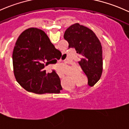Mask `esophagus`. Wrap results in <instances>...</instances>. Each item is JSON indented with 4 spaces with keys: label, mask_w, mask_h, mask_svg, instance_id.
<instances>
[{
    "label": "esophagus",
    "mask_w": 129,
    "mask_h": 129,
    "mask_svg": "<svg viewBox=\"0 0 129 129\" xmlns=\"http://www.w3.org/2000/svg\"><path fill=\"white\" fill-rule=\"evenodd\" d=\"M63 56H64V55H63Z\"/></svg>",
    "instance_id": "34e87169"
}]
</instances>
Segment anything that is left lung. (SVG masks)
I'll return each mask as SVG.
<instances>
[{"instance_id":"1","label":"left lung","mask_w":129,"mask_h":129,"mask_svg":"<svg viewBox=\"0 0 129 129\" xmlns=\"http://www.w3.org/2000/svg\"><path fill=\"white\" fill-rule=\"evenodd\" d=\"M64 38L69 47L74 48L80 56L79 61L92 87L99 81L103 71V51L100 41L92 30L75 23L65 31Z\"/></svg>"}]
</instances>
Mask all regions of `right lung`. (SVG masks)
Returning <instances> with one entry per match:
<instances>
[{
  "label": "right lung",
  "instance_id": "add662e5",
  "mask_svg": "<svg viewBox=\"0 0 129 129\" xmlns=\"http://www.w3.org/2000/svg\"><path fill=\"white\" fill-rule=\"evenodd\" d=\"M60 53L42 30L26 29L18 38L12 55L16 81L27 92L59 93L62 87L58 75L54 70L47 73L44 68L59 59Z\"/></svg>",
  "mask_w": 129,
  "mask_h": 129
}]
</instances>
